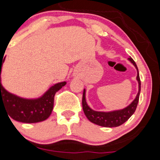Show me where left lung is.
<instances>
[{
    "label": "left lung",
    "instance_id": "1",
    "mask_svg": "<svg viewBox=\"0 0 160 160\" xmlns=\"http://www.w3.org/2000/svg\"><path fill=\"white\" fill-rule=\"evenodd\" d=\"M128 60L135 66L137 71V80L138 82L139 88L137 96L129 106H127V107L123 109H121V110H112V111L107 112L96 111V110H92L88 105L87 101H86V90L83 89V98H82L83 110L86 117L92 123L96 124V125H100V126H103V127H117V126H119V125L125 123L135 112L139 102L140 93H141V80H140V76H139L138 68H137L135 62L132 60V58H128Z\"/></svg>",
    "mask_w": 160,
    "mask_h": 160
}]
</instances>
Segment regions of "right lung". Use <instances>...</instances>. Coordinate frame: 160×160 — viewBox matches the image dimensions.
Listing matches in <instances>:
<instances>
[{
	"instance_id": "obj_1",
	"label": "right lung",
	"mask_w": 160,
	"mask_h": 160,
	"mask_svg": "<svg viewBox=\"0 0 160 160\" xmlns=\"http://www.w3.org/2000/svg\"><path fill=\"white\" fill-rule=\"evenodd\" d=\"M4 60L5 57L0 59V109L3 107L10 118L23 123H36L48 118L53 108L55 94L66 84V82L55 83L38 98H22L3 87L1 75Z\"/></svg>"
}]
</instances>
